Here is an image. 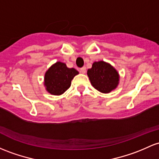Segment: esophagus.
Returning <instances> with one entry per match:
<instances>
[{
	"instance_id": "1",
	"label": "esophagus",
	"mask_w": 159,
	"mask_h": 159,
	"mask_svg": "<svg viewBox=\"0 0 159 159\" xmlns=\"http://www.w3.org/2000/svg\"><path fill=\"white\" fill-rule=\"evenodd\" d=\"M80 71H81V73H83V74H84V73L86 72V68H85L84 66V67L81 68V69H80Z\"/></svg>"
}]
</instances>
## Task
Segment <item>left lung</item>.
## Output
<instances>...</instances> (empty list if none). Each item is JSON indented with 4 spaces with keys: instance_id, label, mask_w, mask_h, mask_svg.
Returning <instances> with one entry per match:
<instances>
[{
    "instance_id": "obj_1",
    "label": "left lung",
    "mask_w": 159,
    "mask_h": 159,
    "mask_svg": "<svg viewBox=\"0 0 159 159\" xmlns=\"http://www.w3.org/2000/svg\"><path fill=\"white\" fill-rule=\"evenodd\" d=\"M88 75L93 87L102 93H109L118 86V73L110 64L103 61L93 62Z\"/></svg>"
}]
</instances>
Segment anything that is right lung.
I'll return each mask as SVG.
<instances>
[{"label": "right lung", "mask_w": 159, "mask_h": 159, "mask_svg": "<svg viewBox=\"0 0 159 159\" xmlns=\"http://www.w3.org/2000/svg\"><path fill=\"white\" fill-rule=\"evenodd\" d=\"M78 71L69 69L65 63L57 62L47 71L44 76V85L47 90L53 95H60L70 88L71 80Z\"/></svg>", "instance_id": "1"}]
</instances>
